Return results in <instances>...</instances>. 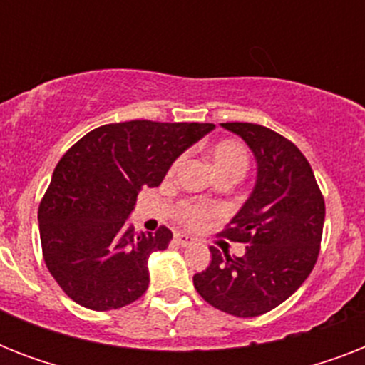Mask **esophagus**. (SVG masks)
Wrapping results in <instances>:
<instances>
[{
  "mask_svg": "<svg viewBox=\"0 0 365 365\" xmlns=\"http://www.w3.org/2000/svg\"><path fill=\"white\" fill-rule=\"evenodd\" d=\"M174 239H176L178 244H182V246H189V244L195 242L193 237H189V235H183V233H178Z\"/></svg>",
  "mask_w": 365,
  "mask_h": 365,
  "instance_id": "obj_1",
  "label": "esophagus"
}]
</instances>
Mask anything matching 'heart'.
<instances>
[{
  "mask_svg": "<svg viewBox=\"0 0 365 365\" xmlns=\"http://www.w3.org/2000/svg\"><path fill=\"white\" fill-rule=\"evenodd\" d=\"M210 160L217 178L233 176L240 180L248 168V151L237 140H222L210 149ZM208 216H210V210L195 202H183L178 208V217L189 227L200 225Z\"/></svg>",
  "mask_w": 365,
  "mask_h": 365,
  "instance_id": "obj_1",
  "label": "heart"
}]
</instances>
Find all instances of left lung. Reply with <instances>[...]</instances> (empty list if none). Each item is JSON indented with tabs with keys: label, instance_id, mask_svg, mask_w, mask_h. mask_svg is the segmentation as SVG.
Wrapping results in <instances>:
<instances>
[{
	"label": "left lung",
	"instance_id": "left-lung-1",
	"mask_svg": "<svg viewBox=\"0 0 365 365\" xmlns=\"http://www.w3.org/2000/svg\"><path fill=\"white\" fill-rule=\"evenodd\" d=\"M222 126L242 138L255 159L254 189L222 233L248 246L235 259L210 246V265L193 284L212 307L252 318L288 299L311 274L326 206L309 160L289 140L254 123Z\"/></svg>",
	"mask_w": 365,
	"mask_h": 365
}]
</instances>
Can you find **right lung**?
<instances>
[{"label":"right lung","mask_w":365,"mask_h":365,"mask_svg":"<svg viewBox=\"0 0 365 365\" xmlns=\"http://www.w3.org/2000/svg\"><path fill=\"white\" fill-rule=\"evenodd\" d=\"M216 128L210 123L126 121L94 128L60 159L37 220L48 272L93 311L128 305L149 286V255L172 231L134 233L128 216L142 187H157L172 163Z\"/></svg>","instance_id":"right-lung-1"}]
</instances>
